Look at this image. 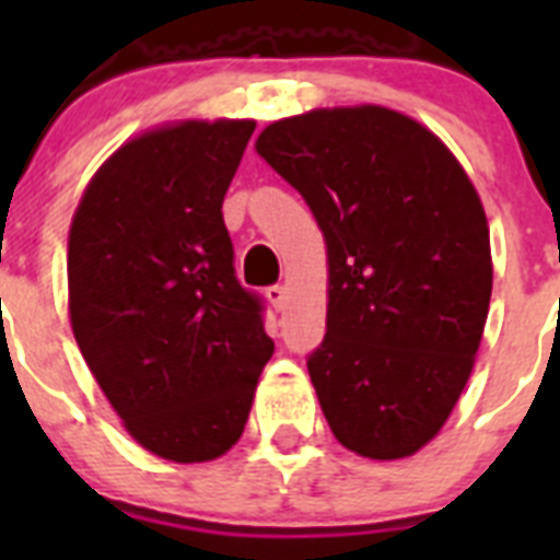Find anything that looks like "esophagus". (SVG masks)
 I'll use <instances>...</instances> for the list:
<instances>
[{
  "label": "esophagus",
  "instance_id": "1",
  "mask_svg": "<svg viewBox=\"0 0 560 560\" xmlns=\"http://www.w3.org/2000/svg\"><path fill=\"white\" fill-rule=\"evenodd\" d=\"M266 300H269L277 311H283L285 303H289V291H285V285H269V289H266Z\"/></svg>",
  "mask_w": 560,
  "mask_h": 560
}]
</instances>
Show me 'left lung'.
<instances>
[{
    "instance_id": "left-lung-1",
    "label": "left lung",
    "mask_w": 560,
    "mask_h": 560,
    "mask_svg": "<svg viewBox=\"0 0 560 560\" xmlns=\"http://www.w3.org/2000/svg\"><path fill=\"white\" fill-rule=\"evenodd\" d=\"M255 148L328 246V330L308 373L330 432L361 457H409L448 420L482 339V201L429 128L384 106L285 117Z\"/></svg>"
}]
</instances>
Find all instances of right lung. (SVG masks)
<instances>
[{
	"label": "right lung",
	"mask_w": 560,
	"mask_h": 560,
	"mask_svg": "<svg viewBox=\"0 0 560 560\" xmlns=\"http://www.w3.org/2000/svg\"><path fill=\"white\" fill-rule=\"evenodd\" d=\"M252 131V120H185L133 137L69 226L78 348L128 434L173 463L235 446L275 353L221 212Z\"/></svg>",
	"instance_id": "right-lung-1"
}]
</instances>
